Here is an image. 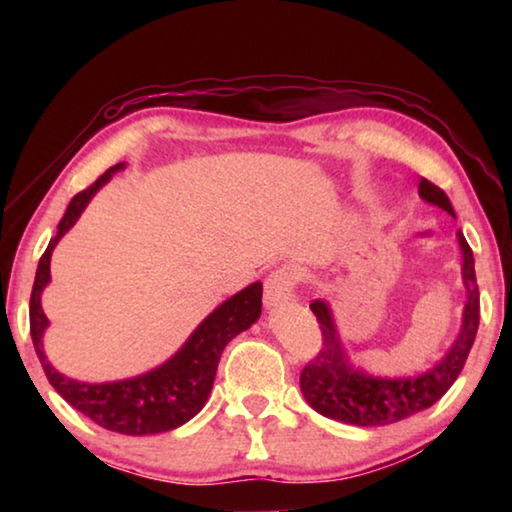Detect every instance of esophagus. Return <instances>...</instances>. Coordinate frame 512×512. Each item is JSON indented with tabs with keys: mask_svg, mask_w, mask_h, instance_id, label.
<instances>
[{
	"mask_svg": "<svg viewBox=\"0 0 512 512\" xmlns=\"http://www.w3.org/2000/svg\"><path fill=\"white\" fill-rule=\"evenodd\" d=\"M298 273L289 266L275 268V271L264 280V305L268 309L280 307L282 302L293 298V289H296Z\"/></svg>",
	"mask_w": 512,
	"mask_h": 512,
	"instance_id": "esophagus-1",
	"label": "esophagus"
}]
</instances>
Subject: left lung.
<instances>
[{
    "label": "left lung",
    "instance_id": "8db88e82",
    "mask_svg": "<svg viewBox=\"0 0 512 512\" xmlns=\"http://www.w3.org/2000/svg\"><path fill=\"white\" fill-rule=\"evenodd\" d=\"M418 192L422 201L456 216L447 194L427 178L420 180ZM458 244L463 253V284L467 289L463 325L445 357L422 375L386 379L352 368L336 332L332 309L325 300L311 302L309 309L316 314L323 332V345L316 359L300 372V391L311 409L325 418L357 424V427H384L429 409L449 391V386L461 375L479 329V287H476L472 248L467 246L463 232H458Z\"/></svg>",
    "mask_w": 512,
    "mask_h": 512
}]
</instances>
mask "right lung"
I'll return each instance as SVG.
<instances>
[{"instance_id": "1", "label": "right lung", "mask_w": 512, "mask_h": 512, "mask_svg": "<svg viewBox=\"0 0 512 512\" xmlns=\"http://www.w3.org/2000/svg\"><path fill=\"white\" fill-rule=\"evenodd\" d=\"M119 169H124V162L110 167L97 183L69 201L67 212L58 223L56 237H51L47 250L40 257L29 302V323L33 348H36L42 370H45L49 384L67 404H72L76 411L88 415L90 420L108 431L126 433V436H149V433L178 429L180 424L189 422L203 409L212 391L223 348L262 314V282L248 284L246 289L221 302L169 361L140 377L106 381V384H85V381L60 375L42 350V334H45L49 320L42 311L40 296L51 280V253L60 237L79 221L92 196Z\"/></svg>"}]
</instances>
